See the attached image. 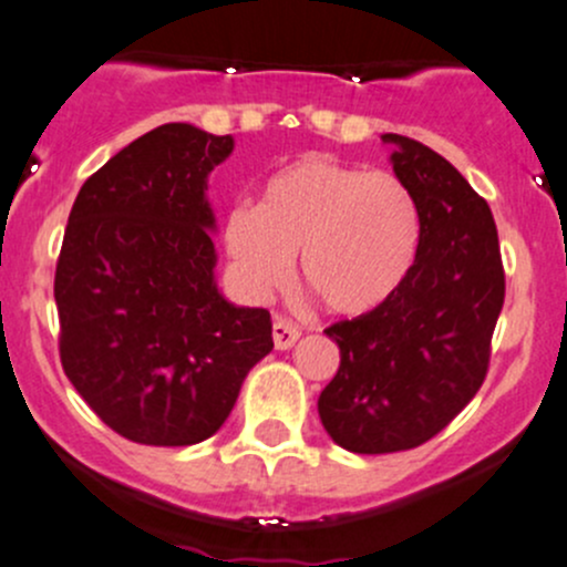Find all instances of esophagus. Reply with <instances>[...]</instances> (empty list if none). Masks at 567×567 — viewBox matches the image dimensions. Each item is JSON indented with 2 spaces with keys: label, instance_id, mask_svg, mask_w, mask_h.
<instances>
[{
  "label": "esophagus",
  "instance_id": "obj_1",
  "mask_svg": "<svg viewBox=\"0 0 567 567\" xmlns=\"http://www.w3.org/2000/svg\"><path fill=\"white\" fill-rule=\"evenodd\" d=\"M271 337H274V348H277V350H290L296 342H299L301 331H299V326L290 323L288 318H282V315H274Z\"/></svg>",
  "mask_w": 567,
  "mask_h": 567
}]
</instances>
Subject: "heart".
Returning <instances> with one entry per match:
<instances>
[{
	"mask_svg": "<svg viewBox=\"0 0 567 567\" xmlns=\"http://www.w3.org/2000/svg\"><path fill=\"white\" fill-rule=\"evenodd\" d=\"M223 244L252 296L279 288L301 255V282L333 315L383 307L413 271L421 206L393 171L307 154L277 171L264 200L228 208Z\"/></svg>",
	"mask_w": 567,
	"mask_h": 567,
	"instance_id": "b5f03b06",
	"label": "heart"
}]
</instances>
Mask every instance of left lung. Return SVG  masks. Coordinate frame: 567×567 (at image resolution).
I'll return each mask as SVG.
<instances>
[{"label": "left lung", "mask_w": 567, "mask_h": 567, "mask_svg": "<svg viewBox=\"0 0 567 567\" xmlns=\"http://www.w3.org/2000/svg\"><path fill=\"white\" fill-rule=\"evenodd\" d=\"M393 174L421 206L413 271L383 307L339 320V369L318 399L326 432L353 454L424 445L484 385L505 301L497 225L454 165L424 143L385 133Z\"/></svg>", "instance_id": "8db88e82"}]
</instances>
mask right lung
I'll use <instances>...</instances> for the list:
<instances>
[{
    "mask_svg": "<svg viewBox=\"0 0 567 567\" xmlns=\"http://www.w3.org/2000/svg\"><path fill=\"white\" fill-rule=\"evenodd\" d=\"M230 135L174 122L141 135L83 182L53 299L59 355L83 402L141 445H195L234 410L271 353V315L214 282L206 178Z\"/></svg>",
    "mask_w": 567,
    "mask_h": 567,
    "instance_id": "1",
    "label": "right lung"
}]
</instances>
